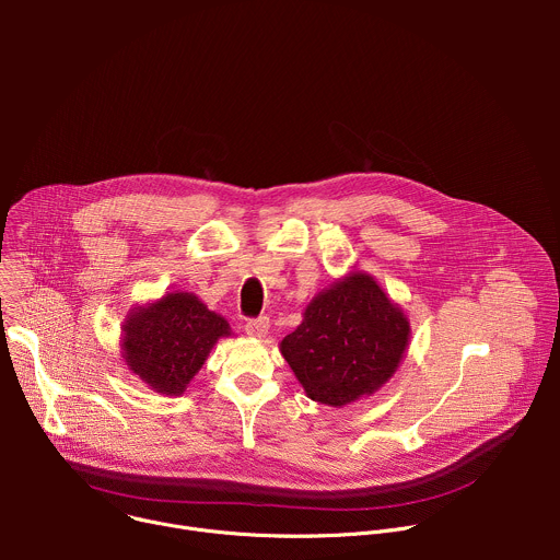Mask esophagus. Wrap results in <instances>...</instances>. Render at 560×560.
Wrapping results in <instances>:
<instances>
[{
  "instance_id": "34e87169",
  "label": "esophagus",
  "mask_w": 560,
  "mask_h": 560,
  "mask_svg": "<svg viewBox=\"0 0 560 560\" xmlns=\"http://www.w3.org/2000/svg\"><path fill=\"white\" fill-rule=\"evenodd\" d=\"M268 328H270V322L268 316H259V318H250V322L246 324V332L255 339H264L268 335Z\"/></svg>"
}]
</instances>
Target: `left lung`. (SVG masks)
<instances>
[{
  "instance_id": "8db88e82",
  "label": "left lung",
  "mask_w": 560,
  "mask_h": 560,
  "mask_svg": "<svg viewBox=\"0 0 560 560\" xmlns=\"http://www.w3.org/2000/svg\"><path fill=\"white\" fill-rule=\"evenodd\" d=\"M410 341V322L365 272L318 292L281 354L316 404L343 408L392 378Z\"/></svg>"
}]
</instances>
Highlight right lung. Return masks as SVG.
Wrapping results in <instances>:
<instances>
[{"mask_svg":"<svg viewBox=\"0 0 560 560\" xmlns=\"http://www.w3.org/2000/svg\"><path fill=\"white\" fill-rule=\"evenodd\" d=\"M230 324L192 292H168L130 310L121 330L126 365L154 392L179 396Z\"/></svg>","mask_w":560,"mask_h":560,"instance_id":"add662e5","label":"right lung"}]
</instances>
